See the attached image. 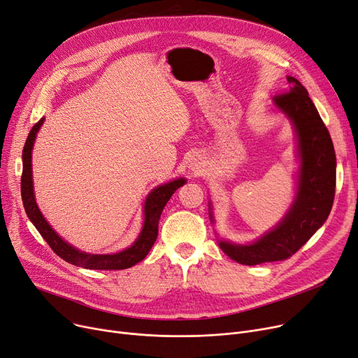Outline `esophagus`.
I'll return each instance as SVG.
<instances>
[{"instance_id": "1", "label": "esophagus", "mask_w": 358, "mask_h": 358, "mask_svg": "<svg viewBox=\"0 0 358 358\" xmlns=\"http://www.w3.org/2000/svg\"><path fill=\"white\" fill-rule=\"evenodd\" d=\"M190 168H192V171H194V173H201V169H203V165H201V162L199 161V159H194V161H192L190 162Z\"/></svg>"}]
</instances>
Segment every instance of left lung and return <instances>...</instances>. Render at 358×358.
Wrapping results in <instances>:
<instances>
[{
  "label": "left lung",
  "mask_w": 358,
  "mask_h": 358,
  "mask_svg": "<svg viewBox=\"0 0 358 358\" xmlns=\"http://www.w3.org/2000/svg\"><path fill=\"white\" fill-rule=\"evenodd\" d=\"M289 91L277 94L274 104L294 124L299 139L300 176L297 194L286 217L258 241L235 245L220 241L219 247L245 266L283 261L296 254L328 219L335 197L336 159L329 131L312 103L308 90L287 77Z\"/></svg>",
  "instance_id": "obj_1"
}]
</instances>
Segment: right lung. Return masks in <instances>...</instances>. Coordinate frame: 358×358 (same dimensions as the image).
Instances as JSON below:
<instances>
[{"label":"right lung","instance_id":"right-lung-1","mask_svg":"<svg viewBox=\"0 0 358 358\" xmlns=\"http://www.w3.org/2000/svg\"><path fill=\"white\" fill-rule=\"evenodd\" d=\"M43 123V119L37 122L27 136V141L23 148V174H22V199L24 204V210L31 220V223L39 231V234L43 236V239L49 243L52 251L65 259L66 262H71L72 266H78L83 268L90 270H123L134 267L142 261L148 252L152 248L154 242L158 236V222L161 217V213L165 208L166 201L169 200L177 189L185 184L184 178L174 180L168 184L157 187L155 190L150 192L145 201V223L142 232L136 242L130 248L117 252V254H106V255H94V254H85L73 247L68 245V243L61 239L56 232L49 227V223L42 216L39 208L34 201L33 194V181H31V149L36 139V134L39 131L41 126Z\"/></svg>","mask_w":358,"mask_h":358}]
</instances>
